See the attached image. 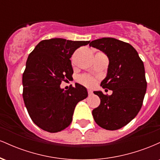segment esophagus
<instances>
[{"label": "esophagus", "mask_w": 160, "mask_h": 160, "mask_svg": "<svg viewBox=\"0 0 160 160\" xmlns=\"http://www.w3.org/2000/svg\"><path fill=\"white\" fill-rule=\"evenodd\" d=\"M88 94L90 96V95H92V91L91 89H88Z\"/></svg>", "instance_id": "obj_1"}]
</instances>
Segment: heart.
<instances>
[{
    "label": "heart",
    "mask_w": 160,
    "mask_h": 160,
    "mask_svg": "<svg viewBox=\"0 0 160 160\" xmlns=\"http://www.w3.org/2000/svg\"><path fill=\"white\" fill-rule=\"evenodd\" d=\"M79 82L86 86H89V87H93L95 86L96 80L93 77L89 76V75H82L79 78Z\"/></svg>",
    "instance_id": "b5f03b06"
}]
</instances>
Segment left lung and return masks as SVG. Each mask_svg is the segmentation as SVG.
Segmentation results:
<instances>
[{
    "label": "left lung",
    "mask_w": 160,
    "mask_h": 160,
    "mask_svg": "<svg viewBox=\"0 0 160 160\" xmlns=\"http://www.w3.org/2000/svg\"><path fill=\"white\" fill-rule=\"evenodd\" d=\"M89 46L108 57L107 77L101 86L113 91L111 95L94 92L101 103L92 111L93 118L102 128L119 129L132 120L142 106L147 89L144 63L132 46L115 38L92 40Z\"/></svg>",
    "instance_id": "8db88e82"
}]
</instances>
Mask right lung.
<instances>
[{
	"instance_id": "right-lung-1",
	"label": "right lung",
	"mask_w": 160,
	"mask_h": 160,
	"mask_svg": "<svg viewBox=\"0 0 160 160\" xmlns=\"http://www.w3.org/2000/svg\"><path fill=\"white\" fill-rule=\"evenodd\" d=\"M89 43L62 38L43 40L28 57L22 74L23 100L31 119L44 131L58 132L67 128L77 104L88 96L80 84L71 85L68 90L60 85L72 78L70 58L73 53Z\"/></svg>"
}]
</instances>
